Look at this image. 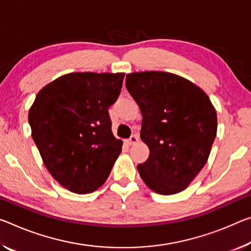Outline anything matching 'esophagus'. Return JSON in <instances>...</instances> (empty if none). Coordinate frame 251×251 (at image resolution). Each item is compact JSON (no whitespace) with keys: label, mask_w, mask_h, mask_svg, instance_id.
Instances as JSON below:
<instances>
[{"label":"esophagus","mask_w":251,"mask_h":251,"mask_svg":"<svg viewBox=\"0 0 251 251\" xmlns=\"http://www.w3.org/2000/svg\"><path fill=\"white\" fill-rule=\"evenodd\" d=\"M127 142V144L128 145H134V144H136V143L138 142V135H136V134H133L132 136H130L128 140L126 141Z\"/></svg>","instance_id":"34e87169"}]
</instances>
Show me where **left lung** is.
<instances>
[{
	"instance_id": "obj_1",
	"label": "left lung",
	"mask_w": 251,
	"mask_h": 251,
	"mask_svg": "<svg viewBox=\"0 0 251 251\" xmlns=\"http://www.w3.org/2000/svg\"><path fill=\"white\" fill-rule=\"evenodd\" d=\"M126 88L142 111L141 138L150 156L137 165L154 192L176 194L203 169L217 135V113L203 90L163 71L126 75Z\"/></svg>"
}]
</instances>
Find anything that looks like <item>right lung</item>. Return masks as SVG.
Here are the masks:
<instances>
[{"label": "right lung", "mask_w": 251, "mask_h": 251, "mask_svg": "<svg viewBox=\"0 0 251 251\" xmlns=\"http://www.w3.org/2000/svg\"><path fill=\"white\" fill-rule=\"evenodd\" d=\"M124 75L67 74L43 87L31 106L29 124L42 161L71 192L101 186L122 152L108 107L117 100Z\"/></svg>", "instance_id": "1"}]
</instances>
